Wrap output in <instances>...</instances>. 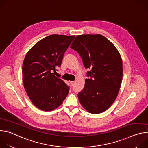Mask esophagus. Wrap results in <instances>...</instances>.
I'll return each mask as SVG.
<instances>
[{"label": "esophagus", "instance_id": "obj_1", "mask_svg": "<svg viewBox=\"0 0 148 148\" xmlns=\"http://www.w3.org/2000/svg\"><path fill=\"white\" fill-rule=\"evenodd\" d=\"M70 83L71 84V86H74V83H75V81H70Z\"/></svg>", "mask_w": 148, "mask_h": 148}]
</instances>
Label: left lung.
Returning <instances> with one entry per match:
<instances>
[{
  "label": "left lung",
  "mask_w": 148,
  "mask_h": 148,
  "mask_svg": "<svg viewBox=\"0 0 148 148\" xmlns=\"http://www.w3.org/2000/svg\"><path fill=\"white\" fill-rule=\"evenodd\" d=\"M70 47L77 51L84 67L90 69L78 97L88 112L99 114L115 100L122 80L121 56L115 46L101 34L77 36Z\"/></svg>",
  "instance_id": "1"
}]
</instances>
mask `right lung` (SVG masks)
I'll return each instance as SVG.
<instances>
[{
	"mask_svg": "<svg viewBox=\"0 0 148 148\" xmlns=\"http://www.w3.org/2000/svg\"><path fill=\"white\" fill-rule=\"evenodd\" d=\"M75 36L53 34L41 39L27 53L22 67L23 82L32 103L40 110L50 111L58 107L69 87L54 75Z\"/></svg>",
	"mask_w": 148,
	"mask_h": 148,
	"instance_id": "obj_1",
	"label": "right lung"
}]
</instances>
